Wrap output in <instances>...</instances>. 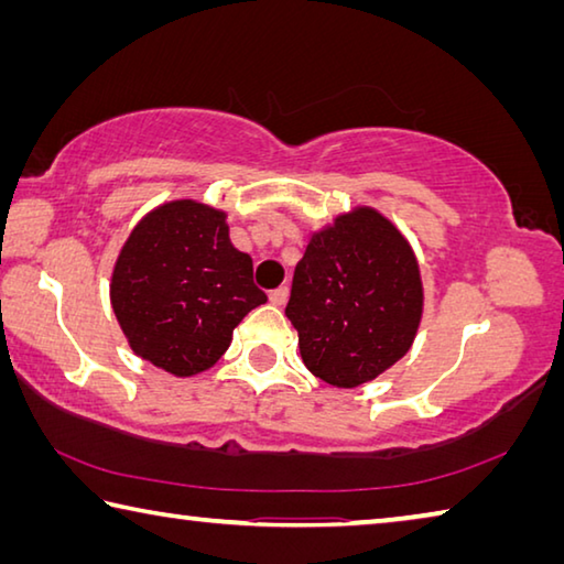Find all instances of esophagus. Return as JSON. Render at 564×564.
Instances as JSON below:
<instances>
[{"label":"esophagus","instance_id":"obj_1","mask_svg":"<svg viewBox=\"0 0 564 564\" xmlns=\"http://www.w3.org/2000/svg\"><path fill=\"white\" fill-rule=\"evenodd\" d=\"M269 299L273 305H283L285 299H289V285H279V289L269 293Z\"/></svg>","mask_w":564,"mask_h":564}]
</instances>
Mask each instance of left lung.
I'll return each mask as SVG.
<instances>
[{
	"label": "left lung",
	"instance_id": "1",
	"mask_svg": "<svg viewBox=\"0 0 564 564\" xmlns=\"http://www.w3.org/2000/svg\"><path fill=\"white\" fill-rule=\"evenodd\" d=\"M412 249L380 212L357 209L313 234L295 265L285 315L308 370L335 387H360L412 347L422 321Z\"/></svg>",
	"mask_w": 564,
	"mask_h": 564
}]
</instances>
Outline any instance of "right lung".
<instances>
[{"label": "right lung", "instance_id": "add662e5", "mask_svg": "<svg viewBox=\"0 0 564 564\" xmlns=\"http://www.w3.org/2000/svg\"><path fill=\"white\" fill-rule=\"evenodd\" d=\"M110 301L142 360L177 377L227 352L243 315L265 303L251 256L234 249L227 214L180 199L150 212L122 247Z\"/></svg>", "mask_w": 564, "mask_h": 564}]
</instances>
